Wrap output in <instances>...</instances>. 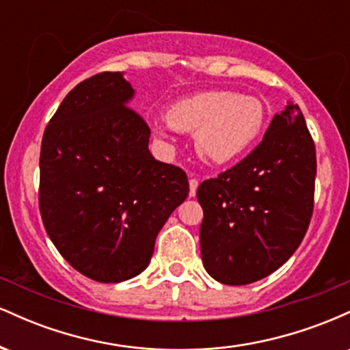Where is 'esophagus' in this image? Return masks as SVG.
Returning <instances> with one entry per match:
<instances>
[{"label":"esophagus","instance_id":"34e87169","mask_svg":"<svg viewBox=\"0 0 350 350\" xmlns=\"http://www.w3.org/2000/svg\"><path fill=\"white\" fill-rule=\"evenodd\" d=\"M198 187H199V180L198 179H196V178L189 179V196H191V198H194Z\"/></svg>","mask_w":350,"mask_h":350}]
</instances>
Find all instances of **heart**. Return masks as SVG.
I'll list each match as a JSON object with an SVG mask.
<instances>
[{"instance_id": "b5f03b06", "label": "heart", "mask_w": 350, "mask_h": 350, "mask_svg": "<svg viewBox=\"0 0 350 350\" xmlns=\"http://www.w3.org/2000/svg\"><path fill=\"white\" fill-rule=\"evenodd\" d=\"M263 103L252 95H237L230 90H207L180 98L166 113L170 126L183 133H194L196 148L211 163H228L239 158L262 133ZM166 135V126H154Z\"/></svg>"}]
</instances>
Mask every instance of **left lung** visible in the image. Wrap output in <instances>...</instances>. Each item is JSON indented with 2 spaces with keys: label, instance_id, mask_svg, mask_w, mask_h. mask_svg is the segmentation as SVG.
Instances as JSON below:
<instances>
[{
  "label": "left lung",
  "instance_id": "8db88e82",
  "mask_svg": "<svg viewBox=\"0 0 350 350\" xmlns=\"http://www.w3.org/2000/svg\"><path fill=\"white\" fill-rule=\"evenodd\" d=\"M314 180V142L299 107L290 103L250 154L198 187L208 275L240 286L278 270L306 235Z\"/></svg>",
  "mask_w": 350,
  "mask_h": 350
}]
</instances>
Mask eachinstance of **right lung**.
Instances as JSON below:
<instances>
[{
    "mask_svg": "<svg viewBox=\"0 0 350 350\" xmlns=\"http://www.w3.org/2000/svg\"><path fill=\"white\" fill-rule=\"evenodd\" d=\"M131 97L120 72L92 75L67 94L42 136L44 228L72 268L100 283L139 275L189 194L186 172L151 156V130L126 105Z\"/></svg>",
    "mask_w": 350,
    "mask_h": 350,
    "instance_id": "right-lung-1",
    "label": "right lung"
}]
</instances>
